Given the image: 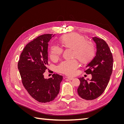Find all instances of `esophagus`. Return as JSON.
<instances>
[{"label":"esophagus","instance_id":"esophagus-1","mask_svg":"<svg viewBox=\"0 0 124 124\" xmlns=\"http://www.w3.org/2000/svg\"><path fill=\"white\" fill-rule=\"evenodd\" d=\"M65 78H68V80H73V78H72V77H65Z\"/></svg>","mask_w":124,"mask_h":124}]
</instances>
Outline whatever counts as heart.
<instances>
[{"label": "heart", "mask_w": 124, "mask_h": 124, "mask_svg": "<svg viewBox=\"0 0 124 124\" xmlns=\"http://www.w3.org/2000/svg\"><path fill=\"white\" fill-rule=\"evenodd\" d=\"M62 46L66 48L73 50L72 57L78 59L82 64L91 62L96 53L95 45L86 41V38L79 33H72L64 35L59 39ZM63 52L62 48L57 46L51 47L50 57L52 60L58 59ZM78 67L76 59L61 62L57 67L59 72L68 76H72Z\"/></svg>", "instance_id": "obj_1"}]
</instances>
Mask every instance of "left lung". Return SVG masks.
<instances>
[{
  "label": "left lung",
  "mask_w": 124,
  "mask_h": 124,
  "mask_svg": "<svg viewBox=\"0 0 124 124\" xmlns=\"http://www.w3.org/2000/svg\"><path fill=\"white\" fill-rule=\"evenodd\" d=\"M96 44V56L86 66L84 72L91 74V80L78 78L80 84L78 88V95L85 100H93L104 92L109 82L113 71V58L109 47L102 39L93 37Z\"/></svg>",
  "instance_id": "8db88e82"
}]
</instances>
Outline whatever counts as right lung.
Listing matches in <instances>:
<instances>
[{"instance_id": "add662e5", "label": "right lung", "mask_w": 124, "mask_h": 124, "mask_svg": "<svg viewBox=\"0 0 124 124\" xmlns=\"http://www.w3.org/2000/svg\"><path fill=\"white\" fill-rule=\"evenodd\" d=\"M53 34L41 35L27 44L18 62L22 83L33 99L39 102H49L59 92L62 76L53 74L44 78L48 65V42Z\"/></svg>"}]
</instances>
